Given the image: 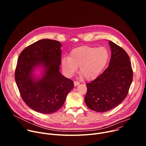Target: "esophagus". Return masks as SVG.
I'll use <instances>...</instances> for the list:
<instances>
[{"instance_id":"1","label":"esophagus","mask_w":146,"mask_h":146,"mask_svg":"<svg viewBox=\"0 0 146 146\" xmlns=\"http://www.w3.org/2000/svg\"><path fill=\"white\" fill-rule=\"evenodd\" d=\"M80 84V82H78V81H74V86H77L78 84Z\"/></svg>"}]
</instances>
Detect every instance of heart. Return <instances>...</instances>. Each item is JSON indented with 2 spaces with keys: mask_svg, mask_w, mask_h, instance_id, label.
Wrapping results in <instances>:
<instances>
[{
  "mask_svg": "<svg viewBox=\"0 0 146 146\" xmlns=\"http://www.w3.org/2000/svg\"><path fill=\"white\" fill-rule=\"evenodd\" d=\"M110 58V53L105 47L84 46L73 49L70 57L62 59V67L65 73L70 76L80 68V72L87 80L98 77L106 66Z\"/></svg>",
  "mask_w": 146,
  "mask_h": 146,
  "instance_id": "1",
  "label": "heart"
}]
</instances>
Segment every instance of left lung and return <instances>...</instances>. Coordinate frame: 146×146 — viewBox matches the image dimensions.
I'll use <instances>...</instances> for the list:
<instances>
[{
  "label": "left lung",
  "mask_w": 146,
  "mask_h": 146,
  "mask_svg": "<svg viewBox=\"0 0 146 146\" xmlns=\"http://www.w3.org/2000/svg\"><path fill=\"white\" fill-rule=\"evenodd\" d=\"M111 56L109 67L99 77L87 83L84 98L87 107L96 112L108 111L125 99L133 79V70L128 54L109 41Z\"/></svg>",
  "instance_id": "8db88e82"
}]
</instances>
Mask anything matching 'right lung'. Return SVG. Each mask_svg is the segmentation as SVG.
Segmentation results:
<instances>
[{"mask_svg":"<svg viewBox=\"0 0 146 146\" xmlns=\"http://www.w3.org/2000/svg\"><path fill=\"white\" fill-rule=\"evenodd\" d=\"M61 43L50 39L40 40L21 52L15 80L21 96L31 109L42 114L58 111L73 88V81L59 72ZM42 67L43 75L36 79L33 72Z\"/></svg>","mask_w":146,"mask_h":146,"instance_id":"add662e5","label":"right lung"}]
</instances>
